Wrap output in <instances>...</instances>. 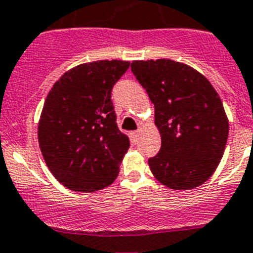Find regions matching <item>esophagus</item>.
<instances>
[{
    "label": "esophagus",
    "instance_id": "1",
    "mask_svg": "<svg viewBox=\"0 0 253 253\" xmlns=\"http://www.w3.org/2000/svg\"><path fill=\"white\" fill-rule=\"evenodd\" d=\"M138 135H139V131L138 130H134V131H131L130 133V137L133 141H137V138H138Z\"/></svg>",
    "mask_w": 253,
    "mask_h": 253
}]
</instances>
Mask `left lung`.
Returning <instances> with one entry per match:
<instances>
[{"mask_svg":"<svg viewBox=\"0 0 253 253\" xmlns=\"http://www.w3.org/2000/svg\"><path fill=\"white\" fill-rule=\"evenodd\" d=\"M131 72L155 106L162 147L149 159L152 174L173 190L204 183L224 155L229 123L214 87L187 64L134 60Z\"/></svg>","mask_w":253,"mask_h":253,"instance_id":"left-lung-1","label":"left lung"}]
</instances>
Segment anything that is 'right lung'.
Listing matches in <instances>:
<instances>
[{
  "label": "right lung",
  "instance_id": "right-lung-1",
  "mask_svg": "<svg viewBox=\"0 0 253 253\" xmlns=\"http://www.w3.org/2000/svg\"><path fill=\"white\" fill-rule=\"evenodd\" d=\"M129 62L97 60L75 67L49 91L39 123L43 159L60 183L93 193L114 182L129 138L116 124L111 91Z\"/></svg>",
  "mask_w": 253,
  "mask_h": 253
}]
</instances>
